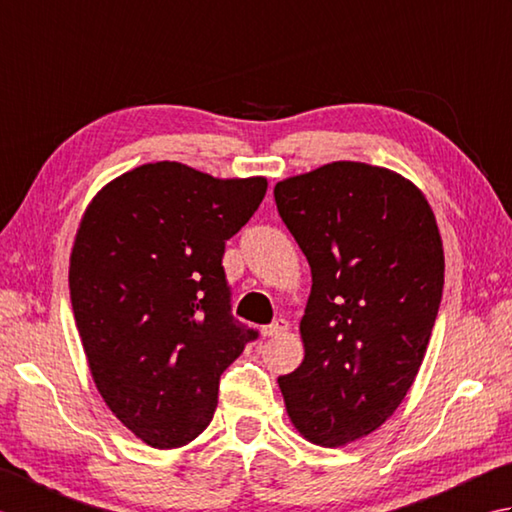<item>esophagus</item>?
Here are the masks:
<instances>
[{"mask_svg":"<svg viewBox=\"0 0 512 512\" xmlns=\"http://www.w3.org/2000/svg\"><path fill=\"white\" fill-rule=\"evenodd\" d=\"M289 329V322L285 318H278L271 322V325L263 327V336L265 338H276V336H283V333Z\"/></svg>","mask_w":512,"mask_h":512,"instance_id":"1","label":"esophagus"}]
</instances>
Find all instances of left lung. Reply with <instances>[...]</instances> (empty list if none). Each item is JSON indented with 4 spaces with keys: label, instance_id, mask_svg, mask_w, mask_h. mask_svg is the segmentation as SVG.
Returning a JSON list of instances; mask_svg holds the SVG:
<instances>
[{
    "label": "left lung",
    "instance_id": "1",
    "mask_svg": "<svg viewBox=\"0 0 512 512\" xmlns=\"http://www.w3.org/2000/svg\"><path fill=\"white\" fill-rule=\"evenodd\" d=\"M274 196L311 267L305 358L278 387L305 440L344 446L380 429L415 382L442 300V236L420 187L378 165L333 161Z\"/></svg>",
    "mask_w": 512,
    "mask_h": 512
}]
</instances>
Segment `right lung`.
<instances>
[{
    "mask_svg": "<svg viewBox=\"0 0 512 512\" xmlns=\"http://www.w3.org/2000/svg\"><path fill=\"white\" fill-rule=\"evenodd\" d=\"M265 192V176L156 161L103 185L81 216L68 283L83 353L108 409L152 448L205 431L221 373L256 338L229 314L221 260Z\"/></svg>",
    "mask_w": 512,
    "mask_h": 512,
    "instance_id": "right-lung-1",
    "label": "right lung"
}]
</instances>
